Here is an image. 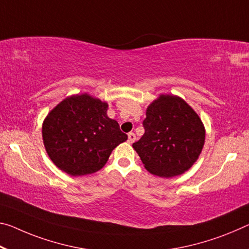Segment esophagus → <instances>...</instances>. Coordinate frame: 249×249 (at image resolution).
<instances>
[{
	"label": "esophagus",
	"mask_w": 249,
	"mask_h": 249,
	"mask_svg": "<svg viewBox=\"0 0 249 249\" xmlns=\"http://www.w3.org/2000/svg\"><path fill=\"white\" fill-rule=\"evenodd\" d=\"M135 140H136L135 134H134V133H128V143L129 144H133L134 142H135Z\"/></svg>",
	"instance_id": "34e87169"
}]
</instances>
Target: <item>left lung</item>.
<instances>
[{"instance_id":"1","label":"left lung","mask_w":249,"mask_h":249,"mask_svg":"<svg viewBox=\"0 0 249 249\" xmlns=\"http://www.w3.org/2000/svg\"><path fill=\"white\" fill-rule=\"evenodd\" d=\"M145 133L133 144L153 175L174 177L188 171L202 153L205 126L183 98L160 94L146 109Z\"/></svg>"}]
</instances>
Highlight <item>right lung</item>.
<instances>
[{
	"label": "right lung",
	"mask_w": 249,
	"mask_h": 249,
	"mask_svg": "<svg viewBox=\"0 0 249 249\" xmlns=\"http://www.w3.org/2000/svg\"><path fill=\"white\" fill-rule=\"evenodd\" d=\"M108 104L88 93L69 96L47 114L42 137L51 160L66 174L96 173L116 146L127 140L115 120L107 116Z\"/></svg>",
	"instance_id": "right-lung-1"
}]
</instances>
